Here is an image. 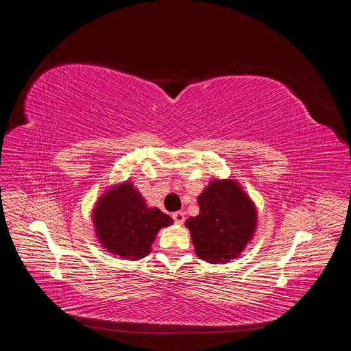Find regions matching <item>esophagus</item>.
Masks as SVG:
<instances>
[{
    "label": "esophagus",
    "mask_w": 351,
    "mask_h": 351,
    "mask_svg": "<svg viewBox=\"0 0 351 351\" xmlns=\"http://www.w3.org/2000/svg\"><path fill=\"white\" fill-rule=\"evenodd\" d=\"M173 219L177 222V224H183L184 219H186V217H184V212H182V210L174 212V214H173Z\"/></svg>",
    "instance_id": "1"
}]
</instances>
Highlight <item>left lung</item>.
I'll list each match as a JSON object with an SVG mask.
<instances>
[{
	"instance_id": "8db88e82",
	"label": "left lung",
	"mask_w": 351,
	"mask_h": 351,
	"mask_svg": "<svg viewBox=\"0 0 351 351\" xmlns=\"http://www.w3.org/2000/svg\"><path fill=\"white\" fill-rule=\"evenodd\" d=\"M200 212L186 227L196 254L209 263L236 259L256 230V209L234 180H212L197 197Z\"/></svg>"
}]
</instances>
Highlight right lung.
Returning a JSON list of instances; mask_svg holds the SVG:
<instances>
[{"instance_id":"1","label":"right lung","mask_w":351,"mask_h":351,"mask_svg":"<svg viewBox=\"0 0 351 351\" xmlns=\"http://www.w3.org/2000/svg\"><path fill=\"white\" fill-rule=\"evenodd\" d=\"M92 221L102 246L132 261L146 256L156 232L173 224L171 217L158 208H147L142 195L129 182L99 197Z\"/></svg>"}]
</instances>
